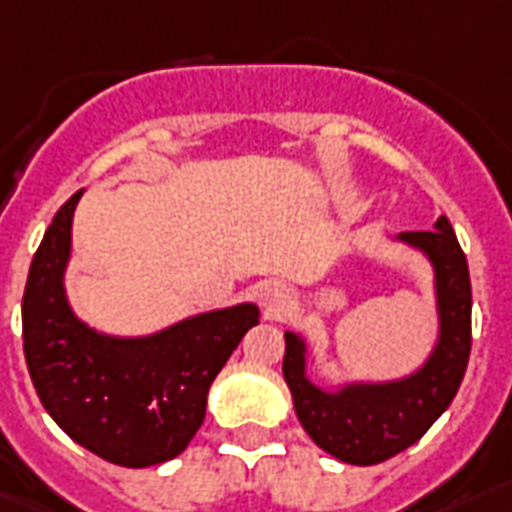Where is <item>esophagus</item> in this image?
Here are the masks:
<instances>
[{"mask_svg": "<svg viewBox=\"0 0 512 512\" xmlns=\"http://www.w3.org/2000/svg\"><path fill=\"white\" fill-rule=\"evenodd\" d=\"M288 301H291V296H288V291H285V285L264 283L259 288V304L267 318H277V315H283L285 307H288Z\"/></svg>", "mask_w": 512, "mask_h": 512, "instance_id": "1", "label": "esophagus"}]
</instances>
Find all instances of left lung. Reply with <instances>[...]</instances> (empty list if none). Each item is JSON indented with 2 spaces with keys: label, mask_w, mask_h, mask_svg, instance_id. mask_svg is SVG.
Returning a JSON list of instances; mask_svg holds the SVG:
<instances>
[{
  "label": "left lung",
  "mask_w": 512,
  "mask_h": 512,
  "mask_svg": "<svg viewBox=\"0 0 512 512\" xmlns=\"http://www.w3.org/2000/svg\"><path fill=\"white\" fill-rule=\"evenodd\" d=\"M430 232H403L395 243L422 253L433 269L435 339L411 374L395 379H339L320 384L310 374V342L285 331L283 376L301 427L331 457L376 465L430 430L457 395L470 358V272L449 219Z\"/></svg>",
  "instance_id": "left-lung-1"
}]
</instances>
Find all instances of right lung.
<instances>
[{
	"label": "right lung",
	"mask_w": 512,
	"mask_h": 512,
	"mask_svg": "<svg viewBox=\"0 0 512 512\" xmlns=\"http://www.w3.org/2000/svg\"><path fill=\"white\" fill-rule=\"evenodd\" d=\"M79 197L63 202L31 261L23 293L26 366L42 406L71 441L114 465H160L200 430L213 379L261 312L240 301L138 336L85 323L66 293Z\"/></svg>",
	"instance_id": "right-lung-1"
}]
</instances>
